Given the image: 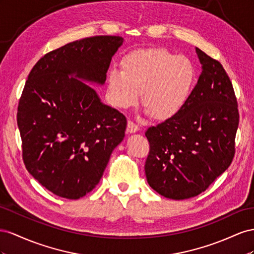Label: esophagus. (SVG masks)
I'll list each match as a JSON object with an SVG mask.
<instances>
[{
	"label": "esophagus",
	"instance_id": "34e87169",
	"mask_svg": "<svg viewBox=\"0 0 254 254\" xmlns=\"http://www.w3.org/2000/svg\"><path fill=\"white\" fill-rule=\"evenodd\" d=\"M138 129H139L138 125H136V123H134L131 120L127 121V133H136Z\"/></svg>",
	"mask_w": 254,
	"mask_h": 254
}]
</instances>
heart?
<instances>
[{"label": "heart", "instance_id": "b5f03b06", "mask_svg": "<svg viewBox=\"0 0 254 254\" xmlns=\"http://www.w3.org/2000/svg\"><path fill=\"white\" fill-rule=\"evenodd\" d=\"M195 81L197 68L188 57L165 48L133 50L122 57L120 70L108 72L107 99L118 110H128L141 92L146 111L168 119L183 110Z\"/></svg>", "mask_w": 254, "mask_h": 254}]
</instances>
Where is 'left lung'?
<instances>
[{"label":"left lung","instance_id":"1","mask_svg":"<svg viewBox=\"0 0 254 254\" xmlns=\"http://www.w3.org/2000/svg\"><path fill=\"white\" fill-rule=\"evenodd\" d=\"M202 64L184 108L147 129L149 185L165 198L190 199L207 190L235 154L240 122L233 86L222 64L195 48Z\"/></svg>","mask_w":254,"mask_h":254}]
</instances>
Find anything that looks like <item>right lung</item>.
<instances>
[{"label": "right lung", "instance_id": "obj_1", "mask_svg": "<svg viewBox=\"0 0 254 254\" xmlns=\"http://www.w3.org/2000/svg\"><path fill=\"white\" fill-rule=\"evenodd\" d=\"M120 36H95L47 53L28 74L17 122L27 171L48 190L75 200L100 182L127 118L85 82L103 85ZM75 76H73V74Z\"/></svg>", "mask_w": 254, "mask_h": 254}]
</instances>
